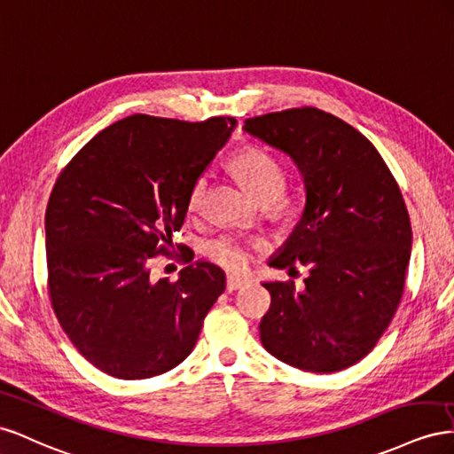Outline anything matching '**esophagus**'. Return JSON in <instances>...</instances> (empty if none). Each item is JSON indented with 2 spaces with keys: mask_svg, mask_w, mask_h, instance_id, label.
I'll use <instances>...</instances> for the list:
<instances>
[{
  "mask_svg": "<svg viewBox=\"0 0 454 454\" xmlns=\"http://www.w3.org/2000/svg\"><path fill=\"white\" fill-rule=\"evenodd\" d=\"M249 279L247 278H241V276H228L226 278V289L228 291H236L239 287H243L245 283H247Z\"/></svg>",
  "mask_w": 454,
  "mask_h": 454,
  "instance_id": "esophagus-1",
  "label": "esophagus"
}]
</instances>
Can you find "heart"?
Returning <instances> with one entry per match:
<instances>
[{
    "label": "heart",
    "mask_w": 454,
    "mask_h": 454,
    "mask_svg": "<svg viewBox=\"0 0 454 454\" xmlns=\"http://www.w3.org/2000/svg\"><path fill=\"white\" fill-rule=\"evenodd\" d=\"M231 167H234V171L243 180L245 186L258 200H271V203H276L278 207L285 205V198L281 196V190L285 186V169L276 155H271L261 148H245L234 155ZM207 184H209L207 175H200L193 180L188 193L190 215L201 211ZM253 249H258L256 241L243 238L239 234H223L207 243L205 254L209 256V261L226 270H243L245 264L249 262Z\"/></svg>",
    "instance_id": "obj_1"
}]
</instances>
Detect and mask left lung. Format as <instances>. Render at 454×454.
I'll return each mask as SVG.
<instances>
[{"instance_id":"1","label":"left lung","mask_w":454,"mask_h":454,"mask_svg":"<svg viewBox=\"0 0 454 454\" xmlns=\"http://www.w3.org/2000/svg\"><path fill=\"white\" fill-rule=\"evenodd\" d=\"M243 129L289 153L306 186L301 223L270 266L302 264L309 276L302 291L264 283L262 346L301 371L348 369L377 346L405 293L412 231L399 184L364 135L319 108L256 115Z\"/></svg>"}]
</instances>
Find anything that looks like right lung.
Here are the masks:
<instances>
[{
    "label": "right lung",
    "mask_w": 454,
    "mask_h": 454,
    "mask_svg": "<svg viewBox=\"0 0 454 454\" xmlns=\"http://www.w3.org/2000/svg\"><path fill=\"white\" fill-rule=\"evenodd\" d=\"M236 123L129 115L57 178L45 211L49 301L77 352L110 377L150 379L183 364L226 287L224 271L192 262L190 249L176 281L155 279L152 262L171 253L193 180Z\"/></svg>",
    "instance_id": "obj_1"
}]
</instances>
